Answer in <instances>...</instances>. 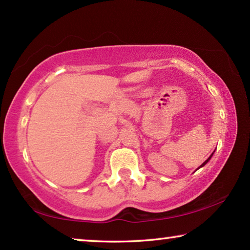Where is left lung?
Listing matches in <instances>:
<instances>
[{"mask_svg": "<svg viewBox=\"0 0 250 250\" xmlns=\"http://www.w3.org/2000/svg\"><path fill=\"white\" fill-rule=\"evenodd\" d=\"M213 154H214V152H213V153H211V154H210V156H209V158H208V159H207V160L205 161V162H204V163H203V164H202V166H201L200 167H204V166H205V164H206L207 162H208V161L210 160V158H211V155H213ZM200 167H198V168H200Z\"/></svg>", "mask_w": 250, "mask_h": 250, "instance_id": "1", "label": "left lung"}]
</instances>
